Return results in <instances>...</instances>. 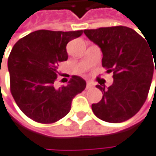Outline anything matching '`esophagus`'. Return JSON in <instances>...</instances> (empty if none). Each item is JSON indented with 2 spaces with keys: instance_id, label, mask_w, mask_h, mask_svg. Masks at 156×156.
<instances>
[{
  "instance_id": "obj_1",
  "label": "esophagus",
  "mask_w": 156,
  "mask_h": 156,
  "mask_svg": "<svg viewBox=\"0 0 156 156\" xmlns=\"http://www.w3.org/2000/svg\"><path fill=\"white\" fill-rule=\"evenodd\" d=\"M93 86H94V85H93V83H92V82H90V81H89V82H87V85H86V89H87V90H89V89H91V88H92Z\"/></svg>"
}]
</instances>
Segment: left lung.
Wrapping results in <instances>:
<instances>
[{
	"label": "left lung",
	"instance_id": "left-lung-1",
	"mask_svg": "<svg viewBox=\"0 0 156 156\" xmlns=\"http://www.w3.org/2000/svg\"><path fill=\"white\" fill-rule=\"evenodd\" d=\"M85 35L103 52L102 65L113 73V84L96 87L103 92L102 100L92 104L94 115L105 122L120 123L135 115L151 87L156 53L140 34L128 27L118 26L85 29ZM154 60H152V57Z\"/></svg>",
	"mask_w": 156,
	"mask_h": 156
}]
</instances>
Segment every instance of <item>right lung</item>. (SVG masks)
Wrapping results in <instances>:
<instances>
[{"label": "right lung", "instance_id": "obj_1", "mask_svg": "<svg viewBox=\"0 0 156 156\" xmlns=\"http://www.w3.org/2000/svg\"><path fill=\"white\" fill-rule=\"evenodd\" d=\"M83 30H37L19 40L8 58L11 92L20 110L40 123H53L66 116L73 98L86 81L73 76L67 85L54 87L59 63L67 60L66 44Z\"/></svg>", "mask_w": 156, "mask_h": 156}]
</instances>
